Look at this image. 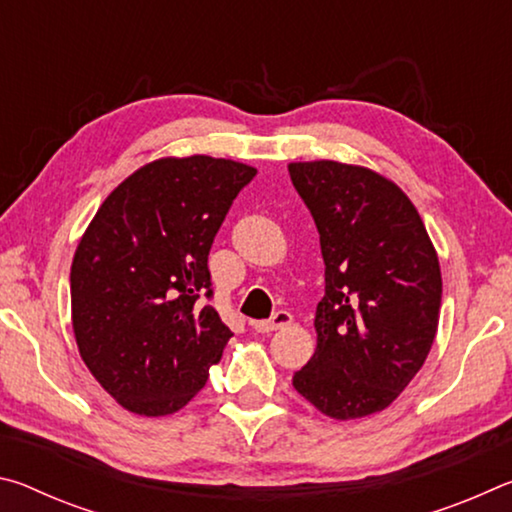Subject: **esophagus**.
I'll use <instances>...</instances> for the list:
<instances>
[{
    "mask_svg": "<svg viewBox=\"0 0 512 512\" xmlns=\"http://www.w3.org/2000/svg\"><path fill=\"white\" fill-rule=\"evenodd\" d=\"M291 323H293V316L289 314V311H277V314H275L273 318H268V320H255L253 329H255V332H262V334H271V332H275V329L289 327Z\"/></svg>",
    "mask_w": 512,
    "mask_h": 512,
    "instance_id": "1",
    "label": "esophagus"
}]
</instances>
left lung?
Returning <instances> with one entry per match:
<instances>
[{
    "label": "left lung",
    "mask_w": 512,
    "mask_h": 512,
    "mask_svg": "<svg viewBox=\"0 0 512 512\" xmlns=\"http://www.w3.org/2000/svg\"><path fill=\"white\" fill-rule=\"evenodd\" d=\"M325 262L316 352L293 388L334 420L384 411L436 339L443 280L436 248L400 187L366 167L291 162Z\"/></svg>",
    "instance_id": "8db88e82"
}]
</instances>
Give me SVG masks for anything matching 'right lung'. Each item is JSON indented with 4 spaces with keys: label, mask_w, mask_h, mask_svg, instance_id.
Segmentation results:
<instances>
[{
    "label": "right lung",
    "mask_w": 512,
    "mask_h": 512,
    "mask_svg": "<svg viewBox=\"0 0 512 512\" xmlns=\"http://www.w3.org/2000/svg\"><path fill=\"white\" fill-rule=\"evenodd\" d=\"M257 169L189 155L144 164L112 192L79 241L72 327L94 379L137 415L183 409L232 332L212 298V241Z\"/></svg>",
    "instance_id": "add662e5"
}]
</instances>
